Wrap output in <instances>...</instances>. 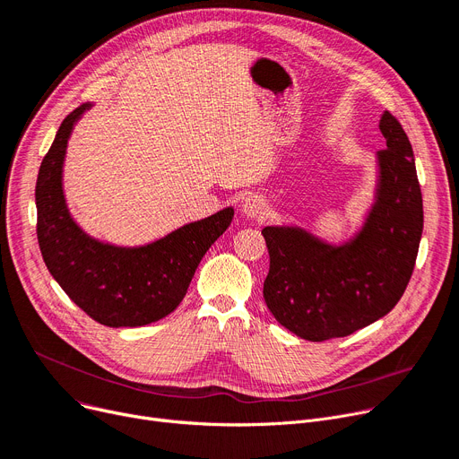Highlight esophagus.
Returning a JSON list of instances; mask_svg holds the SVG:
<instances>
[{
  "label": "esophagus",
  "mask_w": 459,
  "mask_h": 459,
  "mask_svg": "<svg viewBox=\"0 0 459 459\" xmlns=\"http://www.w3.org/2000/svg\"><path fill=\"white\" fill-rule=\"evenodd\" d=\"M242 212L244 215L251 217V220H256V217H262L266 213V203L258 195H249L242 201Z\"/></svg>",
  "instance_id": "obj_1"
}]
</instances>
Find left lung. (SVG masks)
<instances>
[{"instance_id": "left-lung-1", "label": "left lung", "mask_w": 459, "mask_h": 459, "mask_svg": "<svg viewBox=\"0 0 459 459\" xmlns=\"http://www.w3.org/2000/svg\"><path fill=\"white\" fill-rule=\"evenodd\" d=\"M374 204L342 244L296 225L262 229L270 253L264 299L275 320L310 342L348 336L394 308L411 279L424 225L415 156L389 111L379 120Z\"/></svg>"}]
</instances>
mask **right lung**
Returning a JSON list of instances; mask_svg holds the SVG:
<instances>
[{"instance_id": "1", "label": "right lung", "mask_w": 459, "mask_h": 459, "mask_svg": "<svg viewBox=\"0 0 459 459\" xmlns=\"http://www.w3.org/2000/svg\"><path fill=\"white\" fill-rule=\"evenodd\" d=\"M72 111L44 156L35 187L37 238L48 272L82 310L108 327H141L180 305L199 262L230 225L227 206L182 225L147 246L123 247L89 236L72 217L63 191V163L72 130L91 109Z\"/></svg>"}]
</instances>
